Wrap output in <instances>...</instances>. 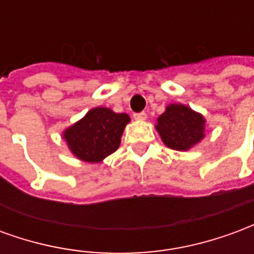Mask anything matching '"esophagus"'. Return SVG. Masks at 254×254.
Segmentation results:
<instances>
[{
    "instance_id": "esophagus-1",
    "label": "esophagus",
    "mask_w": 254,
    "mask_h": 254,
    "mask_svg": "<svg viewBox=\"0 0 254 254\" xmlns=\"http://www.w3.org/2000/svg\"><path fill=\"white\" fill-rule=\"evenodd\" d=\"M133 117H134V120H138V121H144V120L147 118V113H145V111L134 113V114H133Z\"/></svg>"
}]
</instances>
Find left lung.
<instances>
[{
	"instance_id": "1",
	"label": "left lung",
	"mask_w": 254,
	"mask_h": 254,
	"mask_svg": "<svg viewBox=\"0 0 254 254\" xmlns=\"http://www.w3.org/2000/svg\"><path fill=\"white\" fill-rule=\"evenodd\" d=\"M204 118L184 105L167 106L158 118L156 129L171 149L187 151L204 137Z\"/></svg>"
}]
</instances>
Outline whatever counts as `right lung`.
<instances>
[{"label":"right lung","mask_w":254,"mask_h":254,"mask_svg":"<svg viewBox=\"0 0 254 254\" xmlns=\"http://www.w3.org/2000/svg\"><path fill=\"white\" fill-rule=\"evenodd\" d=\"M129 120L125 113L117 114L107 107H96L67 127L64 138L78 159L98 163L120 147L122 132Z\"/></svg>","instance_id":"right-lung-1"}]
</instances>
